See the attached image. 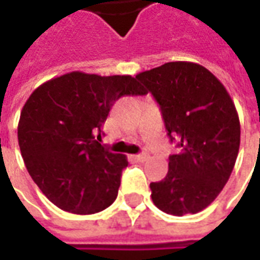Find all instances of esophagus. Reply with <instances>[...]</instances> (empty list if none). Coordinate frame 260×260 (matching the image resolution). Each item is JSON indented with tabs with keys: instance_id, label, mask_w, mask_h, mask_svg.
Returning a JSON list of instances; mask_svg holds the SVG:
<instances>
[{
	"instance_id": "34e87169",
	"label": "esophagus",
	"mask_w": 260,
	"mask_h": 260,
	"mask_svg": "<svg viewBox=\"0 0 260 260\" xmlns=\"http://www.w3.org/2000/svg\"><path fill=\"white\" fill-rule=\"evenodd\" d=\"M135 159L137 162H145L146 159H147V155L146 153H140V155H136Z\"/></svg>"
}]
</instances>
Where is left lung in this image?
Instances as JSON below:
<instances>
[{"mask_svg":"<svg viewBox=\"0 0 260 260\" xmlns=\"http://www.w3.org/2000/svg\"><path fill=\"white\" fill-rule=\"evenodd\" d=\"M136 78L160 107L168 136L179 152L152 182L153 204L166 214L200 213L221 192L235 168L240 121L224 85L204 66L168 62Z\"/></svg>","mask_w":260,"mask_h":260,"instance_id":"8db88e82","label":"left lung"}]
</instances>
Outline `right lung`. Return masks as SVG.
Segmentation results:
<instances>
[{
  "instance_id": "add662e5",
  "label": "right lung",
  "mask_w": 260,
  "mask_h": 260,
  "mask_svg": "<svg viewBox=\"0 0 260 260\" xmlns=\"http://www.w3.org/2000/svg\"><path fill=\"white\" fill-rule=\"evenodd\" d=\"M130 75L69 72L36 88L18 121V146L40 191L60 210L95 214L114 203L127 157L101 145L114 103L145 95Z\"/></svg>"
}]
</instances>
